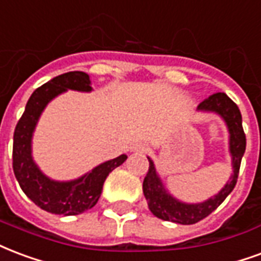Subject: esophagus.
I'll return each mask as SVG.
<instances>
[{"mask_svg": "<svg viewBox=\"0 0 261 261\" xmlns=\"http://www.w3.org/2000/svg\"><path fill=\"white\" fill-rule=\"evenodd\" d=\"M131 150H133V152H146V150H148V145H146L145 142L138 141V142H134V144L131 145Z\"/></svg>", "mask_w": 261, "mask_h": 261, "instance_id": "1", "label": "esophagus"}]
</instances>
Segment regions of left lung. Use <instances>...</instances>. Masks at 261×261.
<instances>
[{"label":"left lung","instance_id":"8db88e82","mask_svg":"<svg viewBox=\"0 0 261 261\" xmlns=\"http://www.w3.org/2000/svg\"><path fill=\"white\" fill-rule=\"evenodd\" d=\"M198 111L213 112L225 121L229 133V155L232 159V174L229 177L228 182L224 185L219 194L213 198H209L200 203H185L175 199L169 191L166 190L162 182L158 171H156L153 160H149V169L144 178L142 190L145 199L148 202V207L158 219L165 221H173L178 224H195L207 217L212 212L223 203L224 199L228 196L235 188L238 179L241 160L246 149V137H245L244 127H242V116L239 112L237 103L224 92H217L206 98L203 102L198 105Z\"/></svg>","mask_w":261,"mask_h":261}]
</instances>
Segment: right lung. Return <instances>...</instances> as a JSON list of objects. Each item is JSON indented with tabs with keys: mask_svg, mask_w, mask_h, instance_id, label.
<instances>
[{
	"mask_svg": "<svg viewBox=\"0 0 261 261\" xmlns=\"http://www.w3.org/2000/svg\"><path fill=\"white\" fill-rule=\"evenodd\" d=\"M67 90L90 92L92 90L90 76L84 71L63 73L38 87L29 98L13 133L12 166L22 191L38 207L54 214L76 216L95 206L106 177L112 170L124 163L127 155L101 163L71 181H55L38 169L32 156L33 133L45 106Z\"/></svg>",
	"mask_w": 261,
	"mask_h": 261,
	"instance_id": "1",
	"label": "right lung"
}]
</instances>
